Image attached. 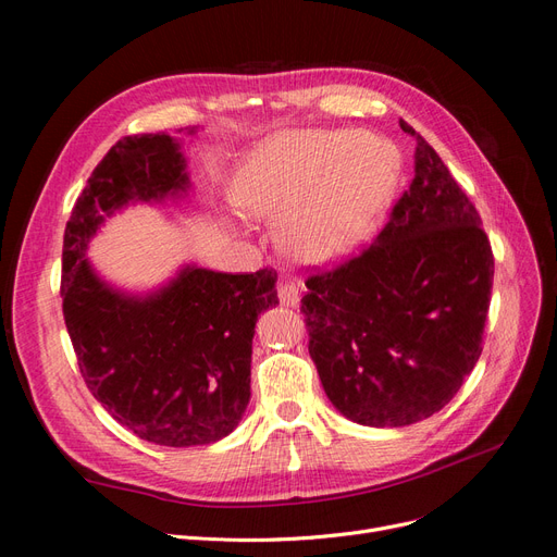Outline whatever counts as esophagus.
Instances as JSON below:
<instances>
[{"label":"esophagus","mask_w":557,"mask_h":557,"mask_svg":"<svg viewBox=\"0 0 557 557\" xmlns=\"http://www.w3.org/2000/svg\"><path fill=\"white\" fill-rule=\"evenodd\" d=\"M278 301L283 307H297L299 305V285L295 283H281L278 285Z\"/></svg>","instance_id":"34e87169"}]
</instances>
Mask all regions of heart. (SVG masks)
<instances>
[{
    "label": "heart",
    "instance_id": "obj_1",
    "mask_svg": "<svg viewBox=\"0 0 557 557\" xmlns=\"http://www.w3.org/2000/svg\"><path fill=\"white\" fill-rule=\"evenodd\" d=\"M399 150L376 134L283 132L242 160L232 199L281 221V244L307 264L334 262L372 234L399 178Z\"/></svg>",
    "mask_w": 557,
    "mask_h": 557
}]
</instances>
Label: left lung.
Wrapping results in <instances>:
<instances>
[{
	"mask_svg": "<svg viewBox=\"0 0 557 557\" xmlns=\"http://www.w3.org/2000/svg\"><path fill=\"white\" fill-rule=\"evenodd\" d=\"M416 137L413 181L372 246L307 281L309 352L334 409L407 428L442 411L479 362L495 260L471 205Z\"/></svg>",
	"mask_w": 557,
	"mask_h": 557,
	"instance_id": "obj_1",
	"label": "left lung"
}]
</instances>
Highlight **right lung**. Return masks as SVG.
<instances>
[{"instance_id":"1","label":"right lung","mask_w":557,"mask_h":557,"mask_svg":"<svg viewBox=\"0 0 557 557\" xmlns=\"http://www.w3.org/2000/svg\"><path fill=\"white\" fill-rule=\"evenodd\" d=\"M190 188L178 139L125 137L95 166L62 246V311L86 385L123 428L172 448L213 444L239 425L252 334L258 315L278 305V276L183 264L160 288L127 293L95 272L86 250L115 211L176 201Z\"/></svg>"}]
</instances>
